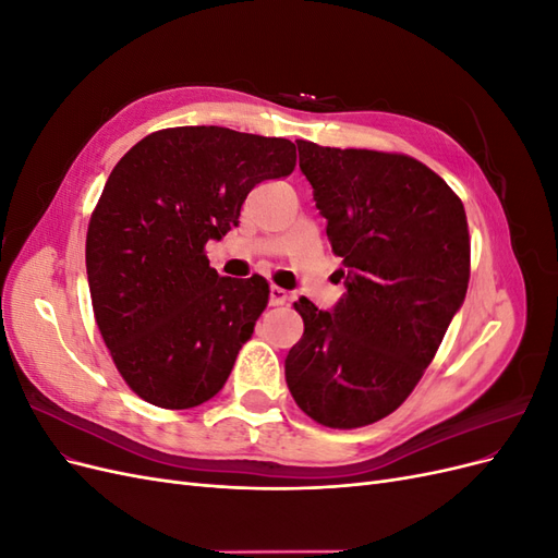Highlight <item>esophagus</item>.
<instances>
[{
	"label": "esophagus",
	"mask_w": 558,
	"mask_h": 558,
	"mask_svg": "<svg viewBox=\"0 0 558 558\" xmlns=\"http://www.w3.org/2000/svg\"><path fill=\"white\" fill-rule=\"evenodd\" d=\"M286 300H289V293H286L283 289H279V286H269V305L279 307V305H283Z\"/></svg>",
	"instance_id": "obj_1"
}]
</instances>
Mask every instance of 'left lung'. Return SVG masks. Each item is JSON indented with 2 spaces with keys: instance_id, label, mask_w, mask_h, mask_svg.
<instances>
[{
  "instance_id": "obj_1",
  "label": "left lung",
  "mask_w": 558,
  "mask_h": 558,
  "mask_svg": "<svg viewBox=\"0 0 558 558\" xmlns=\"http://www.w3.org/2000/svg\"><path fill=\"white\" fill-rule=\"evenodd\" d=\"M344 295L295 302L305 332L286 356L298 408L328 428H361L398 410L430 365L470 279L463 202L424 162L300 140Z\"/></svg>"
}]
</instances>
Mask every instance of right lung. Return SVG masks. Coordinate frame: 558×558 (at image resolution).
<instances>
[{"instance_id": "obj_1", "label": "right lung", "mask_w": 558, "mask_h": 558, "mask_svg": "<svg viewBox=\"0 0 558 558\" xmlns=\"http://www.w3.org/2000/svg\"><path fill=\"white\" fill-rule=\"evenodd\" d=\"M293 167V142L218 125L154 132L113 167L88 226V286L118 373L146 402L189 410L223 388L269 286L218 277L205 244Z\"/></svg>"}]
</instances>
